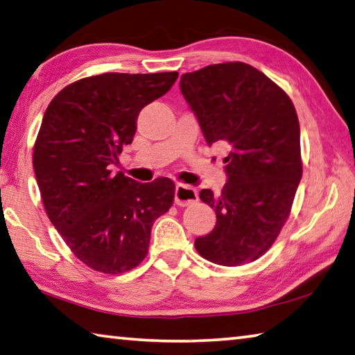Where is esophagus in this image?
<instances>
[{"label": "esophagus", "mask_w": 355, "mask_h": 355, "mask_svg": "<svg viewBox=\"0 0 355 355\" xmlns=\"http://www.w3.org/2000/svg\"><path fill=\"white\" fill-rule=\"evenodd\" d=\"M198 200V194L194 188L186 184H177L175 186V203L178 206H188L196 203Z\"/></svg>", "instance_id": "esophagus-1"}]
</instances>
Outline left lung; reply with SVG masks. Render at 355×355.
Returning <instances> with one entry per match:
<instances>
[{
	"label": "left lung",
	"mask_w": 355,
	"mask_h": 355,
	"mask_svg": "<svg viewBox=\"0 0 355 355\" xmlns=\"http://www.w3.org/2000/svg\"><path fill=\"white\" fill-rule=\"evenodd\" d=\"M180 88L208 146L230 147L222 194L200 191L217 222L197 237L196 250L225 267L253 262L281 233L302 175L295 107L284 89L242 62L186 73Z\"/></svg>",
	"instance_id": "left-lung-1"
}]
</instances>
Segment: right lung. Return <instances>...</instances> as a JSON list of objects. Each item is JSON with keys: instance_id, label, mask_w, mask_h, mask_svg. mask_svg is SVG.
<instances>
[{"instance_id": "1", "label": "right lung", "mask_w": 355, "mask_h": 355, "mask_svg": "<svg viewBox=\"0 0 355 355\" xmlns=\"http://www.w3.org/2000/svg\"><path fill=\"white\" fill-rule=\"evenodd\" d=\"M177 77V71L85 77L63 88L44 112L32 157L44 209L77 259L96 272L118 275L139 266L153 222L173 203L172 180L138 183L110 166L132 144L139 112Z\"/></svg>"}]
</instances>
